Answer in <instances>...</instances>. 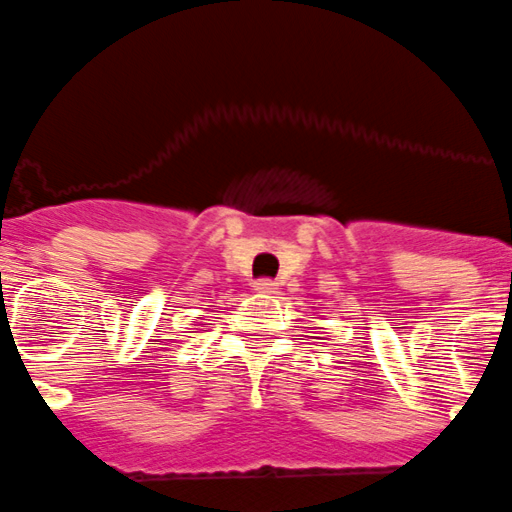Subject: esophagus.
Here are the masks:
<instances>
[{
    "mask_svg": "<svg viewBox=\"0 0 512 512\" xmlns=\"http://www.w3.org/2000/svg\"><path fill=\"white\" fill-rule=\"evenodd\" d=\"M252 288H255V293H260V295H275V293H278V283H275V280H257Z\"/></svg>",
    "mask_w": 512,
    "mask_h": 512,
    "instance_id": "34e87169",
    "label": "esophagus"
}]
</instances>
